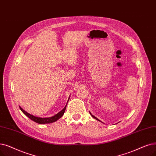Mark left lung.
<instances>
[{"label": "left lung", "mask_w": 156, "mask_h": 156, "mask_svg": "<svg viewBox=\"0 0 156 156\" xmlns=\"http://www.w3.org/2000/svg\"><path fill=\"white\" fill-rule=\"evenodd\" d=\"M90 114H91V116H92V117H93V118H94V119H96V120H98V121H100V122H101V121H100V120H99V119H97V118H96V117H94V115H92V114H91V112H90Z\"/></svg>", "instance_id": "obj_1"}]
</instances>
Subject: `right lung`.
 Masks as SVG:
<instances>
[{
    "label": "right lung",
    "instance_id": "obj_1",
    "mask_svg": "<svg viewBox=\"0 0 156 156\" xmlns=\"http://www.w3.org/2000/svg\"><path fill=\"white\" fill-rule=\"evenodd\" d=\"M67 101V103H68ZM67 104V103H66ZM66 105H65V107L63 108V110H62L60 112H59L58 114H56V115L52 116V117H36V116H34L33 115H31L28 114V112H27L25 110H24L23 108H22L21 107H20V110L23 112V113L26 115L27 116L28 118L30 119L31 120L34 121V122L38 123V124H48V123H52V122H54L55 121H56L57 120H58L59 119L61 118L64 112L65 111V109H66Z\"/></svg>",
    "mask_w": 156,
    "mask_h": 156
}]
</instances>
